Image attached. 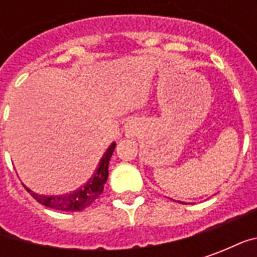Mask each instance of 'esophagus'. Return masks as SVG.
Segmentation results:
<instances>
[{
  "label": "esophagus",
  "instance_id": "esophagus-1",
  "mask_svg": "<svg viewBox=\"0 0 257 257\" xmlns=\"http://www.w3.org/2000/svg\"><path fill=\"white\" fill-rule=\"evenodd\" d=\"M138 125H139V123L136 122V121H135V119H129L128 122H126V125H125V135H126V136H129V138H131V136H135V135H136V132H138Z\"/></svg>",
  "mask_w": 257,
  "mask_h": 257
}]
</instances>
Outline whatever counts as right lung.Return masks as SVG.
<instances>
[{
    "label": "right lung",
    "instance_id": "add662e5",
    "mask_svg": "<svg viewBox=\"0 0 257 257\" xmlns=\"http://www.w3.org/2000/svg\"><path fill=\"white\" fill-rule=\"evenodd\" d=\"M115 149V143H112L108 150L104 153V156L99 162V167L96 169L95 175L86 182V183L77 191H74L67 195H40L27 190L29 193L33 195V198L36 199L37 202H40L44 206L52 208L56 210H64V212H77V210H82L88 208L92 202H95V199L100 197L104 189V183H106L107 178H108V162L112 156V151Z\"/></svg>",
    "mask_w": 257,
    "mask_h": 257
}]
</instances>
